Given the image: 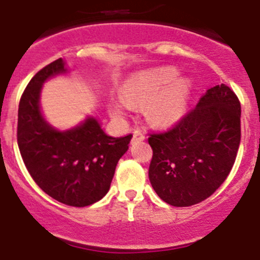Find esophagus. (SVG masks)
I'll use <instances>...</instances> for the list:
<instances>
[{
	"mask_svg": "<svg viewBox=\"0 0 260 260\" xmlns=\"http://www.w3.org/2000/svg\"><path fill=\"white\" fill-rule=\"evenodd\" d=\"M145 138H146V136H145V133L142 132L141 129H136L135 132H133L132 142H137V141H144Z\"/></svg>",
	"mask_w": 260,
	"mask_h": 260,
	"instance_id": "34e87169",
	"label": "esophagus"
}]
</instances>
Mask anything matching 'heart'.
Returning <instances> with one entry per match:
<instances>
[{"mask_svg":"<svg viewBox=\"0 0 260 260\" xmlns=\"http://www.w3.org/2000/svg\"><path fill=\"white\" fill-rule=\"evenodd\" d=\"M173 68H159L133 74L120 88V100H111L110 113L123 118L128 106H142L150 122L166 124L176 120L183 111L190 93V84L176 79Z\"/></svg>","mask_w":260,"mask_h":260,"instance_id":"b5f03b06","label":"heart"}]
</instances>
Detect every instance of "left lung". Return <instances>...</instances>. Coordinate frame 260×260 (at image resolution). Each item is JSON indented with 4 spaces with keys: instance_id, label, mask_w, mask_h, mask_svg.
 Wrapping results in <instances>:
<instances>
[{
    "instance_id": "left-lung-1",
    "label": "left lung",
    "mask_w": 260,
    "mask_h": 260,
    "mask_svg": "<svg viewBox=\"0 0 260 260\" xmlns=\"http://www.w3.org/2000/svg\"><path fill=\"white\" fill-rule=\"evenodd\" d=\"M240 116L239 97L222 83L208 89L173 127L150 133L149 178L161 200L191 207L217 191L236 160Z\"/></svg>"
}]
</instances>
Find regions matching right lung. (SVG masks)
Returning <instances> with one entry per match:
<instances>
[{
    "label": "right lung",
    "instance_id": "obj_1",
    "mask_svg": "<svg viewBox=\"0 0 260 260\" xmlns=\"http://www.w3.org/2000/svg\"><path fill=\"white\" fill-rule=\"evenodd\" d=\"M65 72L64 61L57 59L30 79L19 103L16 137L33 181L55 200L83 208L108 193L132 135L110 137L93 118L67 132L50 127L40 110L41 87L47 78Z\"/></svg>",
    "mask_w": 260,
    "mask_h": 260
}]
</instances>
